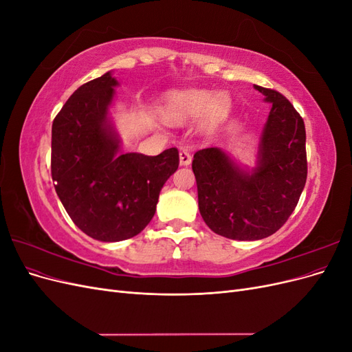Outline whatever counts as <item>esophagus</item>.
Here are the masks:
<instances>
[{"instance_id": "34e87169", "label": "esophagus", "mask_w": 352, "mask_h": 352, "mask_svg": "<svg viewBox=\"0 0 352 352\" xmlns=\"http://www.w3.org/2000/svg\"><path fill=\"white\" fill-rule=\"evenodd\" d=\"M190 160H192V157H190L188 150H180V153H179V163H180V166H189L190 164Z\"/></svg>"}]
</instances>
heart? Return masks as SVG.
Here are the masks:
<instances>
[{"instance_id": "1", "label": "heart", "mask_w": 352, "mask_h": 352, "mask_svg": "<svg viewBox=\"0 0 352 352\" xmlns=\"http://www.w3.org/2000/svg\"><path fill=\"white\" fill-rule=\"evenodd\" d=\"M228 104L225 94L212 95L207 91H188L173 95L168 100L164 117L170 123H185L208 113L212 119L225 111Z\"/></svg>"}]
</instances>
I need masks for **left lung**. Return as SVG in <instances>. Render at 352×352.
Segmentation results:
<instances>
[{"label": "left lung", "instance_id": "1", "mask_svg": "<svg viewBox=\"0 0 352 352\" xmlns=\"http://www.w3.org/2000/svg\"><path fill=\"white\" fill-rule=\"evenodd\" d=\"M272 105L252 168L219 146L194 154L198 207L220 236L258 241L278 232L295 210L307 180L305 126L282 94L254 85Z\"/></svg>", "mask_w": 352, "mask_h": 352}]
</instances>
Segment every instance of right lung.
<instances>
[{"instance_id":"obj_1","label":"right lung","mask_w":352,"mask_h":352,"mask_svg":"<svg viewBox=\"0 0 352 352\" xmlns=\"http://www.w3.org/2000/svg\"><path fill=\"white\" fill-rule=\"evenodd\" d=\"M113 72L82 85L52 122L51 175L67 214L101 242L138 235L155 214L160 190L179 167V153H122L110 109Z\"/></svg>"}]
</instances>
